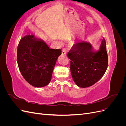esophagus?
<instances>
[{
    "instance_id": "obj_1",
    "label": "esophagus",
    "mask_w": 126,
    "mask_h": 126,
    "mask_svg": "<svg viewBox=\"0 0 126 126\" xmlns=\"http://www.w3.org/2000/svg\"><path fill=\"white\" fill-rule=\"evenodd\" d=\"M67 49L66 48H63L62 50V54L63 55H66L67 54Z\"/></svg>"
}]
</instances>
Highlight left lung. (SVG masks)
<instances>
[{
    "label": "left lung",
    "mask_w": 126,
    "mask_h": 126,
    "mask_svg": "<svg viewBox=\"0 0 126 126\" xmlns=\"http://www.w3.org/2000/svg\"><path fill=\"white\" fill-rule=\"evenodd\" d=\"M72 79L77 86L86 88L93 85L102 78L108 67V55L104 38L100 47L95 49L92 44L79 42L68 53Z\"/></svg>",
    "instance_id": "1"
}]
</instances>
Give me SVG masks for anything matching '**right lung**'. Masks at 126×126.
<instances>
[{
  "instance_id": "1",
  "label": "right lung",
  "mask_w": 126,
  "mask_h": 126,
  "mask_svg": "<svg viewBox=\"0 0 126 126\" xmlns=\"http://www.w3.org/2000/svg\"><path fill=\"white\" fill-rule=\"evenodd\" d=\"M61 49L49 48L46 43L35 35H27L19 43L17 63L26 80L32 86L41 88L48 85Z\"/></svg>"
}]
</instances>
